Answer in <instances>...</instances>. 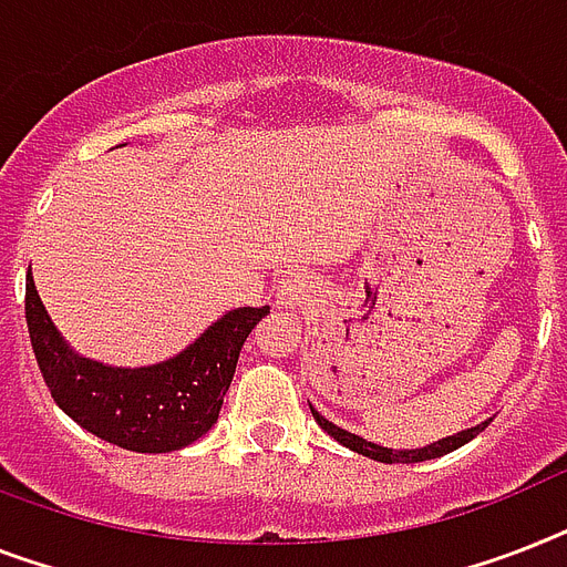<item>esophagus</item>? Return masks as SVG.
<instances>
[{
	"mask_svg": "<svg viewBox=\"0 0 567 567\" xmlns=\"http://www.w3.org/2000/svg\"><path fill=\"white\" fill-rule=\"evenodd\" d=\"M308 291H311L308 276L285 274L282 279H279V285H276V302H279V308H293L308 297Z\"/></svg>",
	"mask_w": 567,
	"mask_h": 567,
	"instance_id": "obj_1",
	"label": "esophagus"
}]
</instances>
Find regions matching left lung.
Masks as SVG:
<instances>
[{
  "label": "left lung",
  "instance_id": "1",
  "mask_svg": "<svg viewBox=\"0 0 567 567\" xmlns=\"http://www.w3.org/2000/svg\"><path fill=\"white\" fill-rule=\"evenodd\" d=\"M311 413H315L317 425L323 427L326 434L334 436L340 445H347V449L358 451V454H363V457L370 460H379V463H422V460H434V457H443V454H449V451L460 449V445H466L468 440H475L477 434H481L483 427L489 425V419L486 422H481V425L468 427V431H460V434L454 436H445V440H440V443H431L425 445V449H413V451H393V449H381V445L375 443H367L363 436H355L349 434V431H343V427L331 425L329 419H323L320 413L311 408Z\"/></svg>",
  "mask_w": 567,
  "mask_h": 567
}]
</instances>
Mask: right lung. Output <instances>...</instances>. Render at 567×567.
<instances>
[{
    "instance_id": "right-lung-1",
    "label": "right lung",
    "mask_w": 567,
    "mask_h": 567,
    "mask_svg": "<svg viewBox=\"0 0 567 567\" xmlns=\"http://www.w3.org/2000/svg\"><path fill=\"white\" fill-rule=\"evenodd\" d=\"M270 315L268 306L236 308L154 367L118 370L78 358L63 343L25 279V323L37 367L58 408L90 434L140 454H165L195 443L218 422L244 340Z\"/></svg>"
}]
</instances>
